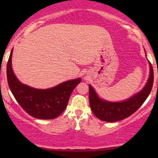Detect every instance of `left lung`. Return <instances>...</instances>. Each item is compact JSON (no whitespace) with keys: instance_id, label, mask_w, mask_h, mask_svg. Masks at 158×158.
Here are the masks:
<instances>
[{"instance_id":"8db88e82","label":"left lung","mask_w":158,"mask_h":158,"mask_svg":"<svg viewBox=\"0 0 158 158\" xmlns=\"http://www.w3.org/2000/svg\"><path fill=\"white\" fill-rule=\"evenodd\" d=\"M150 76L143 89L130 99L120 102H110L99 99L95 90L89 85V102L90 108L98 119L112 123L122 120L131 116L143 104L151 93L154 82V72L149 62Z\"/></svg>"}]
</instances>
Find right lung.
<instances>
[{
  "label": "right lung",
  "instance_id": "1",
  "mask_svg": "<svg viewBox=\"0 0 158 158\" xmlns=\"http://www.w3.org/2000/svg\"><path fill=\"white\" fill-rule=\"evenodd\" d=\"M12 54L6 65V77L14 97L27 114L41 119L56 118L64 111L75 87L81 79L67 81L50 89L32 88L18 80L12 68Z\"/></svg>",
  "mask_w": 158,
  "mask_h": 158
}]
</instances>
